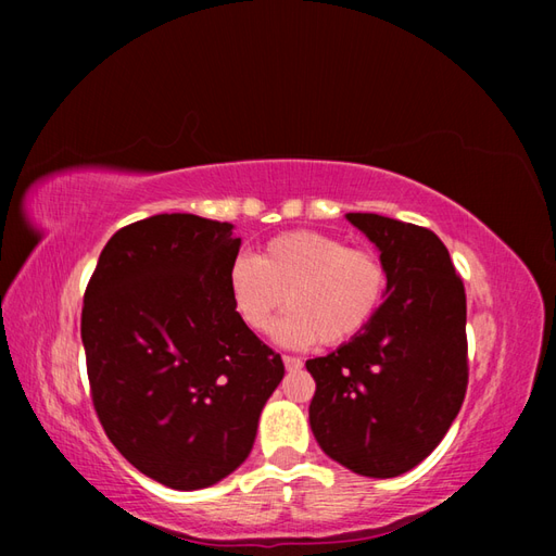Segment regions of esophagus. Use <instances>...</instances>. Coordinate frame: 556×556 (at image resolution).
Instances as JSON below:
<instances>
[{
	"instance_id": "1",
	"label": "esophagus",
	"mask_w": 556,
	"mask_h": 556,
	"mask_svg": "<svg viewBox=\"0 0 556 556\" xmlns=\"http://www.w3.org/2000/svg\"><path fill=\"white\" fill-rule=\"evenodd\" d=\"M281 361H285V368H287L289 372H296V370L303 368V361L296 358V356H281Z\"/></svg>"
}]
</instances>
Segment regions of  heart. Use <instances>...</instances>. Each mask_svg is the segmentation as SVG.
I'll use <instances>...</instances> for the list:
<instances>
[{"mask_svg": "<svg viewBox=\"0 0 556 556\" xmlns=\"http://www.w3.org/2000/svg\"><path fill=\"white\" fill-rule=\"evenodd\" d=\"M387 269L380 257L320 231H289L271 239L255 260L239 257L229 269V296L248 329L265 334L279 313L285 346L344 344L380 311Z\"/></svg>", "mask_w": 556, "mask_h": 556, "instance_id": "obj_1", "label": "heart"}]
</instances>
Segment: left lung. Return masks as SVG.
Masks as SVG:
<instances>
[{"label":"left lung","mask_w":556,"mask_h":556,"mask_svg":"<svg viewBox=\"0 0 556 556\" xmlns=\"http://www.w3.org/2000/svg\"><path fill=\"white\" fill-rule=\"evenodd\" d=\"M346 219L380 251L387 293L363 332L305 361L311 430L353 473L396 478L432 454L464 404L466 291L430 229L372 212Z\"/></svg>","instance_id":"8db88e82"}]
</instances>
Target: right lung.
<instances>
[{"label":"right lung","instance_id":"add662e5","mask_svg":"<svg viewBox=\"0 0 556 556\" xmlns=\"http://www.w3.org/2000/svg\"><path fill=\"white\" fill-rule=\"evenodd\" d=\"M233 224L155 215L102 248L83 296L80 339L98 418L140 473L203 490L248 458L279 353L236 315Z\"/></svg>","mask_w":556,"mask_h":556}]
</instances>
